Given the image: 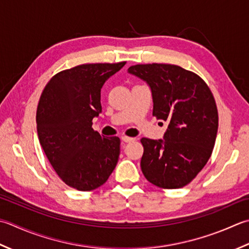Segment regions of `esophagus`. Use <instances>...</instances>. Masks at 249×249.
Segmentation results:
<instances>
[{
    "label": "esophagus",
    "mask_w": 249,
    "mask_h": 249,
    "mask_svg": "<svg viewBox=\"0 0 249 249\" xmlns=\"http://www.w3.org/2000/svg\"><path fill=\"white\" fill-rule=\"evenodd\" d=\"M121 141L124 142V143H130V142H133V138H129V136H121Z\"/></svg>",
    "instance_id": "obj_1"
}]
</instances>
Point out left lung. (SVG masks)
Returning a JSON list of instances; mask_svg holds the SVG:
<instances>
[{"instance_id":"1","label":"left lung","mask_w":249,"mask_h":249,"mask_svg":"<svg viewBox=\"0 0 249 249\" xmlns=\"http://www.w3.org/2000/svg\"><path fill=\"white\" fill-rule=\"evenodd\" d=\"M149 86L153 115L169 125L163 140H141L146 179L164 189L181 188L209 161L218 130V111L210 88L196 74L173 64H138L128 69Z\"/></svg>"}]
</instances>
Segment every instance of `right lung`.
Segmentation results:
<instances>
[{
  "instance_id": "add662e5",
  "label": "right lung",
  "mask_w": 249,
  "mask_h": 249,
  "mask_svg": "<svg viewBox=\"0 0 249 249\" xmlns=\"http://www.w3.org/2000/svg\"><path fill=\"white\" fill-rule=\"evenodd\" d=\"M125 62L82 64L54 75L40 95L39 143L68 186L91 191L105 184L118 162L120 140L92 129L102 111L101 89Z\"/></svg>"
}]
</instances>
